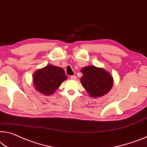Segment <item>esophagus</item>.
<instances>
[{
	"label": "esophagus",
	"mask_w": 147,
	"mask_h": 147,
	"mask_svg": "<svg viewBox=\"0 0 147 147\" xmlns=\"http://www.w3.org/2000/svg\"><path fill=\"white\" fill-rule=\"evenodd\" d=\"M70 78H71V80H77V77L76 76H71L70 77Z\"/></svg>",
	"instance_id": "1"
}]
</instances>
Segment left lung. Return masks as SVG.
Returning <instances> with one entry per match:
<instances>
[{
	"label": "left lung",
	"instance_id": "obj_1",
	"mask_svg": "<svg viewBox=\"0 0 147 147\" xmlns=\"http://www.w3.org/2000/svg\"><path fill=\"white\" fill-rule=\"evenodd\" d=\"M83 87L92 98L104 96L113 86V78L108 71L95 66H86L81 69Z\"/></svg>",
	"mask_w": 147,
	"mask_h": 147
}]
</instances>
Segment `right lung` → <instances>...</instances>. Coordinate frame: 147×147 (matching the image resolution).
Instances as JSON below:
<instances>
[{
	"label": "right lung",
	"instance_id": "obj_1",
	"mask_svg": "<svg viewBox=\"0 0 147 147\" xmlns=\"http://www.w3.org/2000/svg\"><path fill=\"white\" fill-rule=\"evenodd\" d=\"M66 79L64 69L51 64L35 72L33 83L36 90L49 96L53 94Z\"/></svg>",
	"mask_w": 147,
	"mask_h": 147
}]
</instances>
